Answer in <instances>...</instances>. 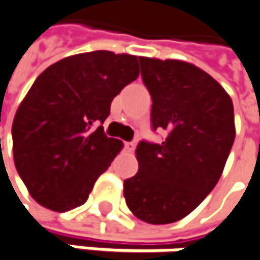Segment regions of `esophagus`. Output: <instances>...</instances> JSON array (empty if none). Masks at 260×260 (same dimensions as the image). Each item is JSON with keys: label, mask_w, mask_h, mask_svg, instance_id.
Returning a JSON list of instances; mask_svg holds the SVG:
<instances>
[{"label": "esophagus", "mask_w": 260, "mask_h": 260, "mask_svg": "<svg viewBox=\"0 0 260 260\" xmlns=\"http://www.w3.org/2000/svg\"><path fill=\"white\" fill-rule=\"evenodd\" d=\"M125 150H126L128 153H132V151L135 150V144H134V143H125Z\"/></svg>", "instance_id": "obj_1"}]
</instances>
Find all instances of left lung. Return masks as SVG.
Returning <instances> with one entry per match:
<instances>
[{"instance_id":"left-lung-1","label":"left lung","mask_w":260,"mask_h":260,"mask_svg":"<svg viewBox=\"0 0 260 260\" xmlns=\"http://www.w3.org/2000/svg\"><path fill=\"white\" fill-rule=\"evenodd\" d=\"M161 144L141 141L138 172L123 182L129 210L147 223L190 215L218 184L236 138L234 106L209 73L182 60L140 57Z\"/></svg>"}]
</instances>
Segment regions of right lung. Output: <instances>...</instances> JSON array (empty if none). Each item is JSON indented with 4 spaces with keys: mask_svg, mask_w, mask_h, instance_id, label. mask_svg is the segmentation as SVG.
Listing matches in <instances>:
<instances>
[{
    "mask_svg": "<svg viewBox=\"0 0 260 260\" xmlns=\"http://www.w3.org/2000/svg\"><path fill=\"white\" fill-rule=\"evenodd\" d=\"M140 75L138 57L69 55L44 70L13 120V157L32 199L54 212L84 205L123 143L104 135L112 100Z\"/></svg>",
    "mask_w": 260,
    "mask_h": 260,
    "instance_id": "right-lung-1",
    "label": "right lung"
}]
</instances>
